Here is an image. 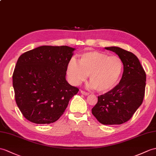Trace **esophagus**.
<instances>
[{"mask_svg": "<svg viewBox=\"0 0 156 156\" xmlns=\"http://www.w3.org/2000/svg\"><path fill=\"white\" fill-rule=\"evenodd\" d=\"M80 92L82 94L86 95V96H87V95H89V93H88V92H86L84 91V90H81Z\"/></svg>", "mask_w": 156, "mask_h": 156, "instance_id": "1", "label": "esophagus"}]
</instances>
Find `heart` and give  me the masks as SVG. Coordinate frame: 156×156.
I'll list each match as a JSON object with an SVG mask.
<instances>
[{"instance_id": "1", "label": "heart", "mask_w": 156, "mask_h": 156, "mask_svg": "<svg viewBox=\"0 0 156 156\" xmlns=\"http://www.w3.org/2000/svg\"><path fill=\"white\" fill-rule=\"evenodd\" d=\"M78 62L72 59L68 65L67 74L72 84L78 85L90 75V86L99 92H107L115 87L123 70L122 61L119 57L98 51L80 54Z\"/></svg>"}]
</instances>
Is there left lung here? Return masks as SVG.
Here are the masks:
<instances>
[{
    "instance_id": "obj_1",
    "label": "left lung",
    "mask_w": 156,
    "mask_h": 156,
    "mask_svg": "<svg viewBox=\"0 0 156 156\" xmlns=\"http://www.w3.org/2000/svg\"><path fill=\"white\" fill-rule=\"evenodd\" d=\"M116 53L124 65L119 84L98 96L92 113L104 125H119L128 122L142 104L146 74L137 56L119 47L105 48Z\"/></svg>"
}]
</instances>
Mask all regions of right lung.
Returning a JSON list of instances; mask_svg holds the SVG:
<instances>
[{
    "label": "right lung",
    "instance_id": "obj_1",
    "mask_svg": "<svg viewBox=\"0 0 156 156\" xmlns=\"http://www.w3.org/2000/svg\"><path fill=\"white\" fill-rule=\"evenodd\" d=\"M75 49L42 46L23 53L12 74L16 103L24 117L37 124L57 121L69 100L78 92L66 80Z\"/></svg>",
    "mask_w": 156,
    "mask_h": 156
}]
</instances>
